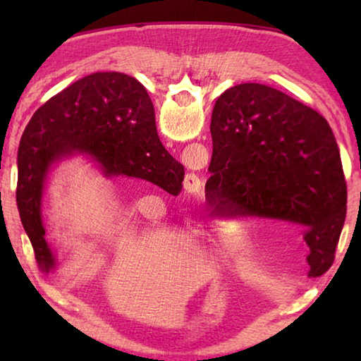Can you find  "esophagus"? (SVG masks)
I'll list each match as a JSON object with an SVG mask.
<instances>
[{
	"instance_id": "1",
	"label": "esophagus",
	"mask_w": 361,
	"mask_h": 361,
	"mask_svg": "<svg viewBox=\"0 0 361 361\" xmlns=\"http://www.w3.org/2000/svg\"><path fill=\"white\" fill-rule=\"evenodd\" d=\"M186 178H191V180H192V183H194V181H199V178H195V175H194V173H192V175H189V176H186Z\"/></svg>"
}]
</instances>
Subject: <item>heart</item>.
<instances>
[{
    "instance_id": "obj_1",
    "label": "heart",
    "mask_w": 361,
    "mask_h": 361,
    "mask_svg": "<svg viewBox=\"0 0 361 361\" xmlns=\"http://www.w3.org/2000/svg\"><path fill=\"white\" fill-rule=\"evenodd\" d=\"M215 232H213V235H215V239L219 242V243H226V247H232L231 243H234L232 240H234V237H242V242H239L240 245H237L239 248H235L237 252L234 253H252V242H250V239H247V232L245 229L242 228V226L239 224H232V223H219L218 226H215V229H213Z\"/></svg>"
}]
</instances>
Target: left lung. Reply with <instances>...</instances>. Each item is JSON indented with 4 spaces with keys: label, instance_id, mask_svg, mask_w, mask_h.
Instances as JSON below:
<instances>
[{
    "label": "left lung",
    "instance_id": "8db88e82",
    "mask_svg": "<svg viewBox=\"0 0 361 361\" xmlns=\"http://www.w3.org/2000/svg\"><path fill=\"white\" fill-rule=\"evenodd\" d=\"M210 132L209 204L301 228L309 277L323 276L347 212L341 152L326 119L277 89L245 82L219 95Z\"/></svg>",
    "mask_w": 361,
    "mask_h": 361
}]
</instances>
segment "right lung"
Segmentation results:
<instances>
[{
  "instance_id": "1",
  "label": "right lung",
  "mask_w": 361,
  "mask_h": 361,
  "mask_svg": "<svg viewBox=\"0 0 361 361\" xmlns=\"http://www.w3.org/2000/svg\"><path fill=\"white\" fill-rule=\"evenodd\" d=\"M73 152L92 156L106 176L142 178L170 194L183 188L185 167L159 140L154 106L135 78L100 71L73 82L33 114L17 151L16 202L42 272L56 267L41 221L42 188L49 167Z\"/></svg>"
}]
</instances>
